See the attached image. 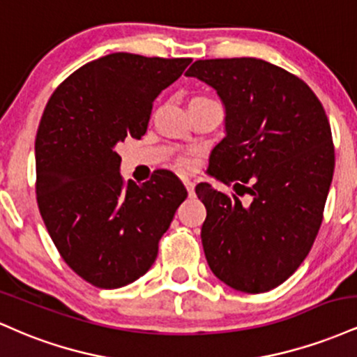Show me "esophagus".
<instances>
[{
  "label": "esophagus",
  "mask_w": 357,
  "mask_h": 357,
  "mask_svg": "<svg viewBox=\"0 0 357 357\" xmlns=\"http://www.w3.org/2000/svg\"><path fill=\"white\" fill-rule=\"evenodd\" d=\"M183 183H184V186H186L188 192H190V196L195 195V183H192L191 179H188V178H183Z\"/></svg>",
  "instance_id": "esophagus-1"
}]
</instances>
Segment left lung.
I'll return each instance as SVG.
<instances>
[{"label": "left lung", "instance_id": "left-lung-1", "mask_svg": "<svg viewBox=\"0 0 357 357\" xmlns=\"http://www.w3.org/2000/svg\"><path fill=\"white\" fill-rule=\"evenodd\" d=\"M186 77L216 90L225 137L211 176L250 195L241 204L208 183L202 227L211 272L231 289L261 294L292 275L312 248L334 173V144L321 100L304 80L260 59L198 60Z\"/></svg>", "mask_w": 357, "mask_h": 357}]
</instances>
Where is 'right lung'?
<instances>
[{
    "mask_svg": "<svg viewBox=\"0 0 357 357\" xmlns=\"http://www.w3.org/2000/svg\"><path fill=\"white\" fill-rule=\"evenodd\" d=\"M191 59L110 53L52 93L35 139L36 202L65 264L89 284L142 277L188 191L171 171L124 184L117 142L141 139L153 102Z\"/></svg>",
    "mask_w": 357,
    "mask_h": 357,
    "instance_id": "1",
    "label": "right lung"
}]
</instances>
